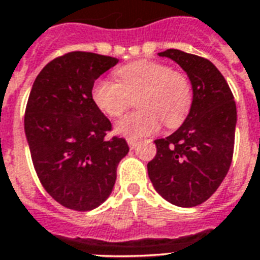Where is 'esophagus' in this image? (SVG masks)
Wrapping results in <instances>:
<instances>
[{
  "mask_svg": "<svg viewBox=\"0 0 260 260\" xmlns=\"http://www.w3.org/2000/svg\"><path fill=\"white\" fill-rule=\"evenodd\" d=\"M126 142H128V146H129V148H132V150L138 146V140H136V139H126Z\"/></svg>",
  "mask_w": 260,
  "mask_h": 260,
  "instance_id": "34e87169",
  "label": "esophagus"
}]
</instances>
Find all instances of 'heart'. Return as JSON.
I'll return each instance as SVG.
<instances>
[{"label":"heart","instance_id":"heart-1","mask_svg":"<svg viewBox=\"0 0 260 260\" xmlns=\"http://www.w3.org/2000/svg\"><path fill=\"white\" fill-rule=\"evenodd\" d=\"M117 82L100 79L91 87V98L98 109L109 117L121 116L138 95V112L121 118L116 132L129 139L155 134L160 120L169 128H177L189 113L193 93L185 74L155 60H136L116 71Z\"/></svg>","mask_w":260,"mask_h":260}]
</instances>
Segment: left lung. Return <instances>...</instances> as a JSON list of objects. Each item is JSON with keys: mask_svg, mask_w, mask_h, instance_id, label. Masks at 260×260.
Instances as JSON below:
<instances>
[{"mask_svg": "<svg viewBox=\"0 0 260 260\" xmlns=\"http://www.w3.org/2000/svg\"><path fill=\"white\" fill-rule=\"evenodd\" d=\"M159 56L177 63L189 77L193 101L174 134L156 139V155L147 165L155 190L181 208L205 202L230 170L238 112L234 94L213 63L179 50Z\"/></svg>", "mask_w": 260, "mask_h": 260, "instance_id": "obj_1", "label": "left lung"}]
</instances>
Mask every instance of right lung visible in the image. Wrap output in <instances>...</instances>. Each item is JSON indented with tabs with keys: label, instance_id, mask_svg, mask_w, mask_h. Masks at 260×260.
I'll use <instances>...</instances> for the list:
<instances>
[{
	"label": "right lung",
	"instance_id": "add662e5",
	"mask_svg": "<svg viewBox=\"0 0 260 260\" xmlns=\"http://www.w3.org/2000/svg\"><path fill=\"white\" fill-rule=\"evenodd\" d=\"M118 59L75 51L54 59L36 77L24 118L35 170L47 193L64 208L87 212L113 190L125 139H105L112 124L91 87Z\"/></svg>",
	"mask_w": 260,
	"mask_h": 260
}]
</instances>
